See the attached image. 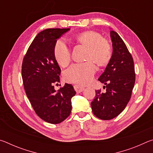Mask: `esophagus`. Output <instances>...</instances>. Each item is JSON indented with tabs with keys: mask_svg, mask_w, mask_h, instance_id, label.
<instances>
[{
	"mask_svg": "<svg viewBox=\"0 0 153 153\" xmlns=\"http://www.w3.org/2000/svg\"><path fill=\"white\" fill-rule=\"evenodd\" d=\"M74 87L75 90H76V91L77 92H78V93L82 92V91H84V89H85L84 87L81 86H79V85H74Z\"/></svg>",
	"mask_w": 153,
	"mask_h": 153,
	"instance_id": "obj_1",
	"label": "esophagus"
}]
</instances>
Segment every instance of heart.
Here are the masks:
<instances>
[{"instance_id":"obj_1","label":"heart","mask_w":153,"mask_h":153,"mask_svg":"<svg viewBox=\"0 0 153 153\" xmlns=\"http://www.w3.org/2000/svg\"><path fill=\"white\" fill-rule=\"evenodd\" d=\"M77 45L87 48L83 63L74 64L65 72V79L68 82L86 85L92 81L97 70L94 62L98 67L107 66L112 57L113 49L111 43L100 33L95 31H85L75 37ZM56 61L61 67H67L71 61V51L63 40L56 42L53 48Z\"/></svg>"}]
</instances>
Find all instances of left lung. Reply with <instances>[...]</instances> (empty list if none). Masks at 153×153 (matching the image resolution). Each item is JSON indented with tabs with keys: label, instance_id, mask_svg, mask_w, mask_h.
I'll return each instance as SVG.
<instances>
[{
	"label": "left lung",
	"instance_id": "8db88e82",
	"mask_svg": "<svg viewBox=\"0 0 153 153\" xmlns=\"http://www.w3.org/2000/svg\"><path fill=\"white\" fill-rule=\"evenodd\" d=\"M113 55L98 80L103 83L105 92L96 90L91 102L94 115L102 120H110L122 112L131 98L136 75L132 56L121 38L111 31Z\"/></svg>",
	"mask_w": 153,
	"mask_h": 153
}]
</instances>
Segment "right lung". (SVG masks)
<instances>
[{
  "mask_svg": "<svg viewBox=\"0 0 153 153\" xmlns=\"http://www.w3.org/2000/svg\"><path fill=\"white\" fill-rule=\"evenodd\" d=\"M69 28H49L36 36L22 63V75L25 93L33 110L42 120L56 124L69 117L71 98L76 94L71 84L56 91L61 68L53 55L56 40Z\"/></svg>",
  "mask_w": 153,
  "mask_h": 153,
  "instance_id": "add662e5",
  "label": "right lung"
}]
</instances>
